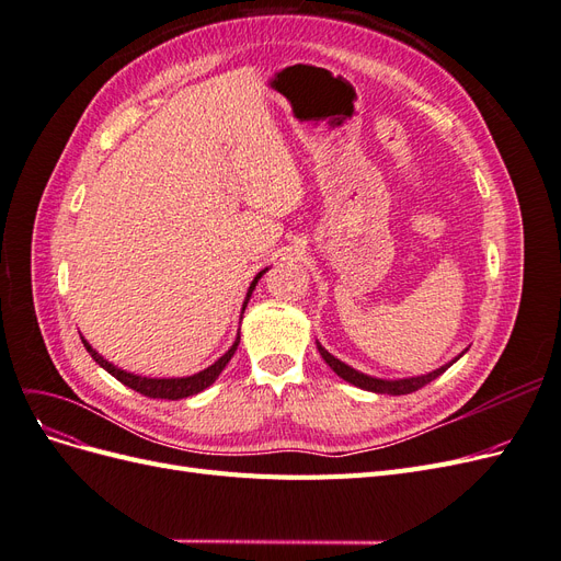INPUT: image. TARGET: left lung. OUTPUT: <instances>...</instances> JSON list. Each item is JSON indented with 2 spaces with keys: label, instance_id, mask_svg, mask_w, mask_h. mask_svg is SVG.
<instances>
[{
  "label": "left lung",
  "instance_id": "8db88e82",
  "mask_svg": "<svg viewBox=\"0 0 561 561\" xmlns=\"http://www.w3.org/2000/svg\"><path fill=\"white\" fill-rule=\"evenodd\" d=\"M318 351H320V355H322V360H325L339 377H342L344 381H348V383H353V386H358V388H365V390H371V393H388V396H407V393H414V390H419V388H423L426 383H431L433 379H437L439 375H443V371H447V367L451 365V363H456V360H451L449 365H445V367H439V369H435V371H431V375H423V377H412V379H398V381H386V379H375V377H367V375H363V371H358V369H353V367H348L346 363H342V360H336L332 353H328L325 348H322L320 344H318Z\"/></svg>",
  "mask_w": 561,
  "mask_h": 561
}]
</instances>
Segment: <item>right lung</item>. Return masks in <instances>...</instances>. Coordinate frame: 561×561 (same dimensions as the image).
Here are the masks:
<instances>
[{
	"label": "right lung",
	"mask_w": 561,
	"mask_h": 561,
	"mask_svg": "<svg viewBox=\"0 0 561 561\" xmlns=\"http://www.w3.org/2000/svg\"><path fill=\"white\" fill-rule=\"evenodd\" d=\"M262 274H264V271H262ZM262 274H257V278L252 280L250 290H248V299H250V295H252V290H254V285H257V280H260V276H262ZM248 299H245V304H248ZM245 304H243V311H245ZM81 342H83V346H87V351L91 353V358H93L100 367L107 369L110 375H112L114 379L122 381L124 386H128V388H133V390H138L140 396L157 398V400H182V398H190V396L201 393L203 388H208V386L219 377V371H222V369L227 367V363L231 360V355L236 353V346H239L241 336H236L233 346H231V348H229V351L222 355V358H219L215 365H210L208 369L198 371V375L182 377V379H149V377L130 375V371L118 369V367H114L112 363H107V360L103 358V355H98V353L91 348V344L87 342V339H81Z\"/></svg>",
	"instance_id": "add662e5"
}]
</instances>
